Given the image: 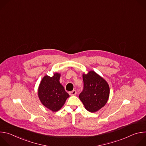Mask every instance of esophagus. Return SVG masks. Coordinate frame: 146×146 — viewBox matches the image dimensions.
Returning a JSON list of instances; mask_svg holds the SVG:
<instances>
[{
    "label": "esophagus",
    "instance_id": "esophagus-1",
    "mask_svg": "<svg viewBox=\"0 0 146 146\" xmlns=\"http://www.w3.org/2000/svg\"><path fill=\"white\" fill-rule=\"evenodd\" d=\"M69 95H71V96H74V95H76L77 92H76V90H73L72 91L69 92Z\"/></svg>",
    "mask_w": 146,
    "mask_h": 146
}]
</instances>
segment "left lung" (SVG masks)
Wrapping results in <instances>:
<instances>
[{
  "label": "left lung",
  "instance_id": "obj_1",
  "mask_svg": "<svg viewBox=\"0 0 146 146\" xmlns=\"http://www.w3.org/2000/svg\"><path fill=\"white\" fill-rule=\"evenodd\" d=\"M84 88L79 95V98L85 108L94 113L106 105L110 94L108 82L94 71L82 75Z\"/></svg>",
  "mask_w": 146,
  "mask_h": 146
}]
</instances>
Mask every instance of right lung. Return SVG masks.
I'll return each instance as SVG.
<instances>
[{
    "label": "right lung",
    "mask_w": 146,
    "mask_h": 146,
    "mask_svg": "<svg viewBox=\"0 0 146 146\" xmlns=\"http://www.w3.org/2000/svg\"><path fill=\"white\" fill-rule=\"evenodd\" d=\"M60 75L55 73L52 77L45 76L38 87V95L43 105L55 112L59 110L65 103L69 95L59 82Z\"/></svg>",
    "instance_id": "1"
}]
</instances>
